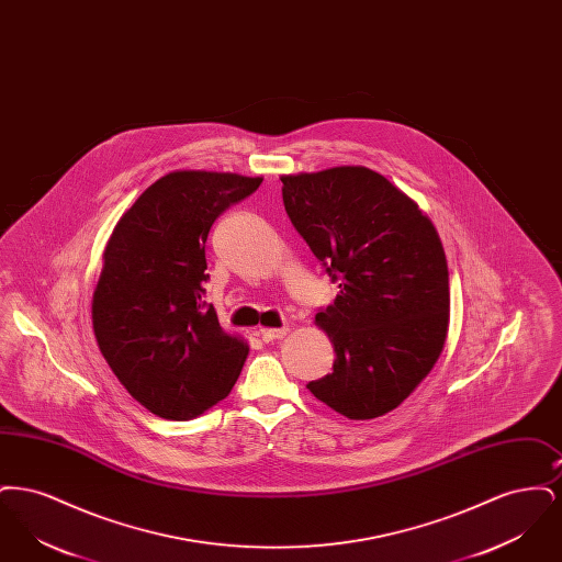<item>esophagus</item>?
I'll return each mask as SVG.
<instances>
[{
    "label": "esophagus",
    "instance_id": "1",
    "mask_svg": "<svg viewBox=\"0 0 562 562\" xmlns=\"http://www.w3.org/2000/svg\"><path fill=\"white\" fill-rule=\"evenodd\" d=\"M259 333H261L263 341H276V339H282V337H286L289 328H286V326H282V328H261Z\"/></svg>",
    "mask_w": 562,
    "mask_h": 562
}]
</instances>
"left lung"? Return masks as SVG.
Wrapping results in <instances>:
<instances>
[{
	"instance_id": "obj_1",
	"label": "left lung",
	"mask_w": 562,
	"mask_h": 562,
	"mask_svg": "<svg viewBox=\"0 0 562 562\" xmlns=\"http://www.w3.org/2000/svg\"><path fill=\"white\" fill-rule=\"evenodd\" d=\"M284 209L339 294L316 314L333 373L307 390L348 419L394 411L428 376L449 330V268L426 214L364 166L284 175Z\"/></svg>"
}]
</instances>
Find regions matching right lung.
<instances>
[{"mask_svg": "<svg viewBox=\"0 0 562 562\" xmlns=\"http://www.w3.org/2000/svg\"><path fill=\"white\" fill-rule=\"evenodd\" d=\"M261 177L175 170L145 189L117 221L92 296L101 353L149 413L188 422L223 401L248 346L221 328L204 301L206 238L216 216Z\"/></svg>", "mask_w": 562, "mask_h": 562, "instance_id": "add662e5", "label": "right lung"}]
</instances>
